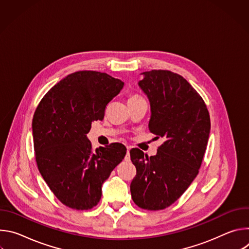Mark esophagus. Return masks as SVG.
<instances>
[{"label": "esophagus", "mask_w": 249, "mask_h": 249, "mask_svg": "<svg viewBox=\"0 0 249 249\" xmlns=\"http://www.w3.org/2000/svg\"><path fill=\"white\" fill-rule=\"evenodd\" d=\"M130 147H127V154H126V157H125V160L129 161L130 160Z\"/></svg>", "instance_id": "1"}]
</instances>
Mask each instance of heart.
Here are the masks:
<instances>
[{
	"mask_svg": "<svg viewBox=\"0 0 249 249\" xmlns=\"http://www.w3.org/2000/svg\"><path fill=\"white\" fill-rule=\"evenodd\" d=\"M137 97H141V96H139V95H132V96L129 97V99H133V98H137Z\"/></svg>",
	"mask_w": 249,
	"mask_h": 249,
	"instance_id": "obj_1",
	"label": "heart"
}]
</instances>
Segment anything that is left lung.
<instances>
[{"label":"left lung","instance_id":"left-lung-1","mask_svg":"<svg viewBox=\"0 0 249 249\" xmlns=\"http://www.w3.org/2000/svg\"><path fill=\"white\" fill-rule=\"evenodd\" d=\"M143 75L139 86L151 103L149 130L165 140L154 157L130 151L137 169L130 190L138 207L159 211L173 204L197 176L211 121L203 98L183 77L167 70Z\"/></svg>","mask_w":249,"mask_h":249}]
</instances>
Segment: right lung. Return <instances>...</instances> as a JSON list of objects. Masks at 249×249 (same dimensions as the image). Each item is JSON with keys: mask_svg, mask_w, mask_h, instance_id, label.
Masks as SVG:
<instances>
[{"mask_svg": "<svg viewBox=\"0 0 249 249\" xmlns=\"http://www.w3.org/2000/svg\"><path fill=\"white\" fill-rule=\"evenodd\" d=\"M124 83L106 73L79 71L55 85L39 102L32 119L35 160L50 190L65 206L90 210L101 186L122 161L120 143L91 147L87 134L102 120L105 107Z\"/></svg>", "mask_w": 249, "mask_h": 249, "instance_id": "obj_1", "label": "right lung"}]
</instances>
